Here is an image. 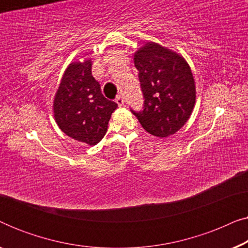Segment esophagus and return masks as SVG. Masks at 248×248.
Returning <instances> with one entry per match:
<instances>
[{
    "label": "esophagus",
    "mask_w": 248,
    "mask_h": 248,
    "mask_svg": "<svg viewBox=\"0 0 248 248\" xmlns=\"http://www.w3.org/2000/svg\"><path fill=\"white\" fill-rule=\"evenodd\" d=\"M115 101H116L118 106H123L124 105V98L121 96V94H118V96L116 97V99H115Z\"/></svg>",
    "instance_id": "34e87169"
}]
</instances>
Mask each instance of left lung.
I'll list each match as a JSON object with an SVG mask.
<instances>
[{
    "instance_id": "obj_1",
    "label": "left lung",
    "mask_w": 248,
    "mask_h": 248,
    "mask_svg": "<svg viewBox=\"0 0 248 248\" xmlns=\"http://www.w3.org/2000/svg\"><path fill=\"white\" fill-rule=\"evenodd\" d=\"M139 71L143 109L132 113L148 133L166 138L177 132L191 116L195 104V83L186 61L155 43L134 55Z\"/></svg>"
}]
</instances>
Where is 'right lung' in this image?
Masks as SVG:
<instances>
[{"label": "right lung", "instance_id": "obj_1", "mask_svg": "<svg viewBox=\"0 0 248 248\" xmlns=\"http://www.w3.org/2000/svg\"><path fill=\"white\" fill-rule=\"evenodd\" d=\"M117 104L101 93L91 74V61L71 63L54 100L56 123L74 140L94 145L107 132L108 122Z\"/></svg>", "mask_w": 248, "mask_h": 248}]
</instances>
